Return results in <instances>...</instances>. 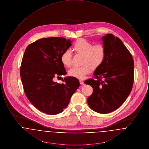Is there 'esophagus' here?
Segmentation results:
<instances>
[{
	"instance_id": "esophagus-1",
	"label": "esophagus",
	"mask_w": 149,
	"mask_h": 149,
	"mask_svg": "<svg viewBox=\"0 0 149 149\" xmlns=\"http://www.w3.org/2000/svg\"><path fill=\"white\" fill-rule=\"evenodd\" d=\"M79 81H80V84H81V85L84 84V81H83V80H80Z\"/></svg>"
}]
</instances>
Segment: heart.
Returning <instances> with one entry per match:
<instances>
[{"label":"heart","mask_w":149,"mask_h":149,"mask_svg":"<svg viewBox=\"0 0 149 149\" xmlns=\"http://www.w3.org/2000/svg\"><path fill=\"white\" fill-rule=\"evenodd\" d=\"M73 50L77 53L83 55L80 66H74L69 70V75L78 79H84L91 73L93 69L98 68L104 62L106 49L100 43H93L84 38L78 40L73 45ZM61 61L66 67L72 65V54L69 49L65 50L61 55Z\"/></svg>","instance_id":"b5f03b06"}]
</instances>
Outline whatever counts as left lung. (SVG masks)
Segmentation results:
<instances>
[{
    "label": "left lung",
    "mask_w": 149,
    "mask_h": 149,
    "mask_svg": "<svg viewBox=\"0 0 149 149\" xmlns=\"http://www.w3.org/2000/svg\"><path fill=\"white\" fill-rule=\"evenodd\" d=\"M102 40L106 49L105 59L95 69L94 79L84 83L93 88L87 99L89 107L96 112L106 114L118 109L130 95L134 80V62L118 37L107 34Z\"/></svg>",
    "instance_id": "obj_1"
}]
</instances>
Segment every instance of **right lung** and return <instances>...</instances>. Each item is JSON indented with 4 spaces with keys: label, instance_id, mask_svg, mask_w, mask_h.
Returning a JSON list of instances; mask_svg holds the SVG:
<instances>
[{
    "label": "right lung",
    "instance_id": "right-lung-1",
    "mask_svg": "<svg viewBox=\"0 0 149 149\" xmlns=\"http://www.w3.org/2000/svg\"><path fill=\"white\" fill-rule=\"evenodd\" d=\"M71 42L63 37L41 38L24 51L20 68L24 92L29 102L45 113L62 112L80 85L73 77L64 78L62 84L54 81L55 77L66 74L61 55Z\"/></svg>",
    "mask_w": 149,
    "mask_h": 149
}]
</instances>
